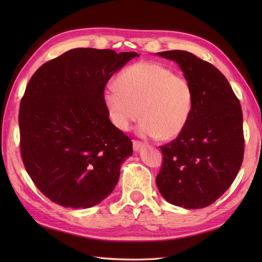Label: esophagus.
Listing matches in <instances>:
<instances>
[{
    "label": "esophagus",
    "mask_w": 262,
    "mask_h": 262,
    "mask_svg": "<svg viewBox=\"0 0 262 262\" xmlns=\"http://www.w3.org/2000/svg\"><path fill=\"white\" fill-rule=\"evenodd\" d=\"M143 146H144V143H142V142H140V141H136V140L133 141V148H134L135 152L140 151V149H141Z\"/></svg>",
    "instance_id": "obj_1"
}]
</instances>
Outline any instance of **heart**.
Wrapping results in <instances>:
<instances>
[{
    "label": "heart",
    "instance_id": "1",
    "mask_svg": "<svg viewBox=\"0 0 262 262\" xmlns=\"http://www.w3.org/2000/svg\"><path fill=\"white\" fill-rule=\"evenodd\" d=\"M102 99L109 119L126 132L140 116L138 133L144 137L172 140L179 136L190 118L193 92L185 77L159 63L138 62L105 85Z\"/></svg>",
    "mask_w": 262,
    "mask_h": 262
}]
</instances>
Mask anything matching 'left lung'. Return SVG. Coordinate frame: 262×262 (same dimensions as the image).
I'll list each match as a JSON object with an SVG mask.
<instances>
[{"label":"left lung","mask_w":262,"mask_h":262,"mask_svg":"<svg viewBox=\"0 0 262 262\" xmlns=\"http://www.w3.org/2000/svg\"><path fill=\"white\" fill-rule=\"evenodd\" d=\"M180 66L193 92L185 129L162 145L157 186L166 202L188 209L216 202L234 181L244 154L242 109L214 65L186 51L158 53Z\"/></svg>","instance_id":"obj_1"}]
</instances>
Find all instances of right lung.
Masks as SVG:
<instances>
[{
    "mask_svg": "<svg viewBox=\"0 0 262 262\" xmlns=\"http://www.w3.org/2000/svg\"><path fill=\"white\" fill-rule=\"evenodd\" d=\"M136 56L75 48L31 76L20 103V152L31 180L52 202L89 208L113 192L133 143L111 124L102 92Z\"/></svg>",
    "mask_w": 262,
    "mask_h": 262,
    "instance_id": "add662e5",
    "label": "right lung"
}]
</instances>
